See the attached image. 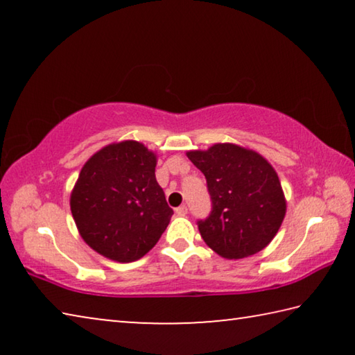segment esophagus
<instances>
[{
  "label": "esophagus",
  "instance_id": "esophagus-1",
  "mask_svg": "<svg viewBox=\"0 0 355 355\" xmlns=\"http://www.w3.org/2000/svg\"><path fill=\"white\" fill-rule=\"evenodd\" d=\"M175 213H177L178 216H184V214H188V207H186V205L178 207V208L175 209Z\"/></svg>",
  "mask_w": 355,
  "mask_h": 355
}]
</instances>
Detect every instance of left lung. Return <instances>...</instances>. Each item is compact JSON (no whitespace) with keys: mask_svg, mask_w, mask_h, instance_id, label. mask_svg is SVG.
Returning a JSON list of instances; mask_svg holds the SVG:
<instances>
[{"mask_svg":"<svg viewBox=\"0 0 355 355\" xmlns=\"http://www.w3.org/2000/svg\"><path fill=\"white\" fill-rule=\"evenodd\" d=\"M207 178L211 213L199 232L216 254L239 260L263 250L277 235L286 200L274 167L254 150L214 144L186 153Z\"/></svg>","mask_w":355,"mask_h":355,"instance_id":"obj_1","label":"left lung"}]
</instances>
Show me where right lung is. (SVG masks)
<instances>
[{
	"mask_svg": "<svg viewBox=\"0 0 355 355\" xmlns=\"http://www.w3.org/2000/svg\"><path fill=\"white\" fill-rule=\"evenodd\" d=\"M155 167L156 155L137 141L110 144L86 161L71 191L70 209L89 248L130 263L158 243L173 211Z\"/></svg>",
	"mask_w": 355,
	"mask_h": 355,
	"instance_id": "1",
	"label": "right lung"
}]
</instances>
